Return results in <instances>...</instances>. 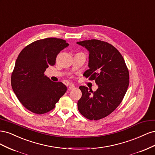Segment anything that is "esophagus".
<instances>
[{"instance_id":"esophagus-1","label":"esophagus","mask_w":155,"mask_h":155,"mask_svg":"<svg viewBox=\"0 0 155 155\" xmlns=\"http://www.w3.org/2000/svg\"><path fill=\"white\" fill-rule=\"evenodd\" d=\"M75 88H76V87H75L74 84H70L68 87V90H73Z\"/></svg>"}]
</instances>
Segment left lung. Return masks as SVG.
Wrapping results in <instances>:
<instances>
[{
    "label": "left lung",
    "instance_id": "left-lung-1",
    "mask_svg": "<svg viewBox=\"0 0 155 155\" xmlns=\"http://www.w3.org/2000/svg\"><path fill=\"white\" fill-rule=\"evenodd\" d=\"M88 51L89 69L83 76L95 80L97 89L79 88L82 96L78 102L79 112L90 120L105 118L120 104L127 91L129 75L122 55L113 46L91 39L76 43Z\"/></svg>",
    "mask_w": 155,
    "mask_h": 155
}]
</instances>
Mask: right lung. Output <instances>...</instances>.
Listing matches in <instances>:
<instances>
[{
	"label": "right lung",
	"mask_w": 155,
	"mask_h": 155,
	"mask_svg": "<svg viewBox=\"0 0 155 155\" xmlns=\"http://www.w3.org/2000/svg\"><path fill=\"white\" fill-rule=\"evenodd\" d=\"M68 45L66 41L51 37L34 42L18 55L12 74V87L28 110L38 114L48 112L66 92L63 83L51 81L44 73Z\"/></svg>",
	"instance_id": "add662e5"
}]
</instances>
